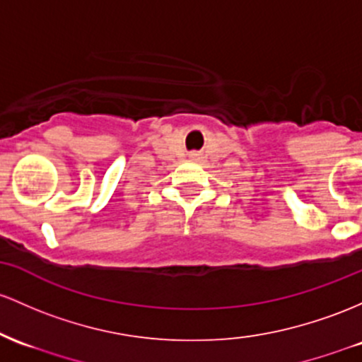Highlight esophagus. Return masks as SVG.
Here are the masks:
<instances>
[{"mask_svg":"<svg viewBox=\"0 0 362 362\" xmlns=\"http://www.w3.org/2000/svg\"><path fill=\"white\" fill-rule=\"evenodd\" d=\"M192 156H196V154H192Z\"/></svg>","mask_w":362,"mask_h":362,"instance_id":"1","label":"esophagus"}]
</instances>
